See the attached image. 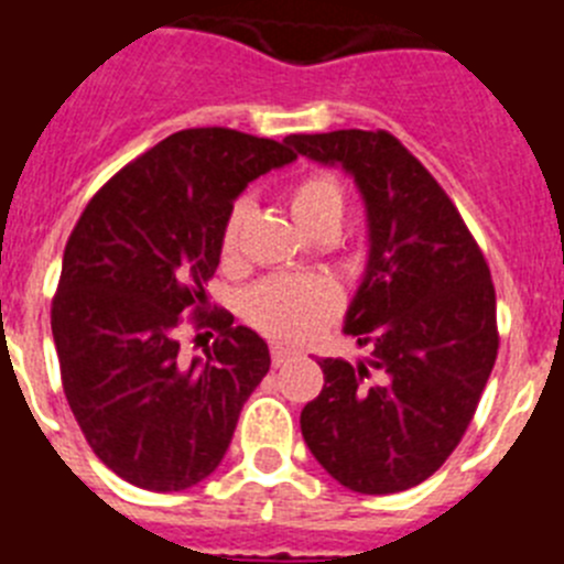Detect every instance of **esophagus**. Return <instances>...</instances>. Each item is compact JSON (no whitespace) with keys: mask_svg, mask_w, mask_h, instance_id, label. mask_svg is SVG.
<instances>
[{"mask_svg":"<svg viewBox=\"0 0 564 564\" xmlns=\"http://www.w3.org/2000/svg\"><path fill=\"white\" fill-rule=\"evenodd\" d=\"M292 357H295V351H292V349H283V346H272V364H275V366H286Z\"/></svg>","mask_w":564,"mask_h":564,"instance_id":"esophagus-1","label":"esophagus"}]
</instances>
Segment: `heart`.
Returning a JSON list of instances; mask_svg holds the SVG:
<instances>
[{
	"instance_id": "1",
	"label": "heart",
	"mask_w": 564,
	"mask_h": 564,
	"mask_svg": "<svg viewBox=\"0 0 564 564\" xmlns=\"http://www.w3.org/2000/svg\"><path fill=\"white\" fill-rule=\"evenodd\" d=\"M286 207L297 227L310 235L321 227H340L346 195L329 173H306L286 189ZM247 204L229 209L221 229V258L235 261L241 249ZM337 289L312 275H278L254 286L247 297V317L254 329L278 340H301L335 315Z\"/></svg>"
}]
</instances>
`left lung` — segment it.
I'll list each match as a JSON object with an SVG mask.
<instances>
[{"instance_id":"8db88e82","label":"left lung","mask_w":564,"mask_h":564,"mask_svg":"<svg viewBox=\"0 0 564 564\" xmlns=\"http://www.w3.org/2000/svg\"><path fill=\"white\" fill-rule=\"evenodd\" d=\"M283 141L355 178L369 232L343 317L369 357L317 360L326 383L303 405V440L349 491H405L448 459L482 398L499 346L491 272L452 198L391 133Z\"/></svg>"}]
</instances>
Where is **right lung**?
<instances>
[{
  "label": "right lung",
  "instance_id": "right-lung-1",
  "mask_svg": "<svg viewBox=\"0 0 564 564\" xmlns=\"http://www.w3.org/2000/svg\"><path fill=\"white\" fill-rule=\"evenodd\" d=\"M295 159L286 141L181 130L112 175L70 232L51 310L62 386L96 457L127 482L184 491L227 454L269 346L229 312H200L204 283L235 198ZM189 305L219 337L187 365L177 326Z\"/></svg>",
  "mask_w": 564,
  "mask_h": 564
}]
</instances>
